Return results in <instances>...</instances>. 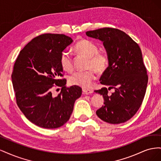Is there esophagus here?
Instances as JSON below:
<instances>
[{"mask_svg":"<svg viewBox=\"0 0 161 161\" xmlns=\"http://www.w3.org/2000/svg\"><path fill=\"white\" fill-rule=\"evenodd\" d=\"M82 91H83V92L85 95H91V94L92 93V91L90 90V89H82Z\"/></svg>","mask_w":161,"mask_h":161,"instance_id":"34e87169","label":"esophagus"}]
</instances>
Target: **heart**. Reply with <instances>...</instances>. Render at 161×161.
Returning a JSON list of instances; mask_svg holds the SVG:
<instances>
[{"instance_id": "1", "label": "heart", "mask_w": 161, "mask_h": 161, "mask_svg": "<svg viewBox=\"0 0 161 161\" xmlns=\"http://www.w3.org/2000/svg\"><path fill=\"white\" fill-rule=\"evenodd\" d=\"M76 50L89 58L86 67L89 69L85 71H76L69 76V82L72 85L89 88L95 79V70L97 72H103L108 67V58L103 53L98 52L99 47L90 40H83L78 42ZM60 62L63 69L68 72L73 70V61L70 52L65 50L62 53Z\"/></svg>"}]
</instances>
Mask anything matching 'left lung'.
I'll use <instances>...</instances> for the list:
<instances>
[{
  "label": "left lung",
  "instance_id": "obj_1",
  "mask_svg": "<svg viewBox=\"0 0 161 161\" xmlns=\"http://www.w3.org/2000/svg\"><path fill=\"white\" fill-rule=\"evenodd\" d=\"M86 34L103 42L108 58V67L99 80L105 87L95 91L103 95L104 105L96 114L105 122L124 123L138 111L147 90L148 76L142 52L138 43L118 29L101 28ZM111 88L114 92L109 95Z\"/></svg>",
  "mask_w": 161,
  "mask_h": 161
}]
</instances>
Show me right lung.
Masks as SVG:
<instances>
[{"label": "right lung", "mask_w": 161, "mask_h": 161, "mask_svg": "<svg viewBox=\"0 0 161 161\" xmlns=\"http://www.w3.org/2000/svg\"><path fill=\"white\" fill-rule=\"evenodd\" d=\"M72 42L64 34H42L24 47L14 63L11 78L17 105L39 127H61L70 119L75 102L81 96L80 87L66 88V80L60 79V56ZM56 86L62 89L53 97L51 90Z\"/></svg>", "instance_id": "obj_1"}]
</instances>
